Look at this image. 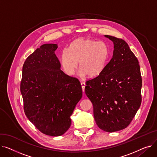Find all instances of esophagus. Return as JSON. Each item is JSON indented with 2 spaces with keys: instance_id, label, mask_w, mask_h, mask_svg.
Wrapping results in <instances>:
<instances>
[{
  "instance_id": "1",
  "label": "esophagus",
  "mask_w": 157,
  "mask_h": 157,
  "mask_svg": "<svg viewBox=\"0 0 157 157\" xmlns=\"http://www.w3.org/2000/svg\"><path fill=\"white\" fill-rule=\"evenodd\" d=\"M81 87H82V90H83V92H85V86H86V84L84 83V82H81Z\"/></svg>"
}]
</instances>
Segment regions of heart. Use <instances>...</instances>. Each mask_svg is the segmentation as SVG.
I'll return each mask as SVG.
<instances>
[{
    "instance_id": "obj_1",
    "label": "heart",
    "mask_w": 157,
    "mask_h": 157,
    "mask_svg": "<svg viewBox=\"0 0 157 157\" xmlns=\"http://www.w3.org/2000/svg\"><path fill=\"white\" fill-rule=\"evenodd\" d=\"M109 56V49L103 41L90 39H78L71 44L69 51L64 49L60 61L65 72L72 76L78 67L80 76H97L104 71Z\"/></svg>"
}]
</instances>
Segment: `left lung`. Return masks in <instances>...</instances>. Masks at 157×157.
<instances>
[{
    "instance_id": "1",
    "label": "left lung",
    "mask_w": 157,
    "mask_h": 157,
    "mask_svg": "<svg viewBox=\"0 0 157 157\" xmlns=\"http://www.w3.org/2000/svg\"><path fill=\"white\" fill-rule=\"evenodd\" d=\"M113 57L97 77L86 82L97 126L113 132L125 128L141 104L142 78L138 60L124 40L111 36Z\"/></svg>"
}]
</instances>
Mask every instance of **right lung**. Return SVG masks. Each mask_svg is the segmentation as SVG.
<instances>
[{"label":"right lung","mask_w":157,"mask_h":157,"mask_svg":"<svg viewBox=\"0 0 157 157\" xmlns=\"http://www.w3.org/2000/svg\"><path fill=\"white\" fill-rule=\"evenodd\" d=\"M44 44L24 62L20 91L26 117L41 132L60 136L71 125V116L82 97L79 81L65 74L55 52Z\"/></svg>","instance_id":"1"}]
</instances>
